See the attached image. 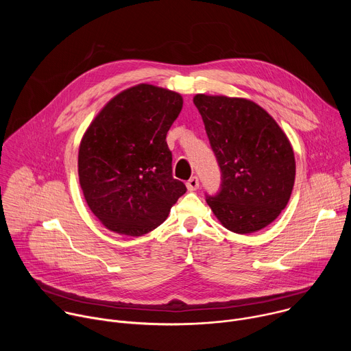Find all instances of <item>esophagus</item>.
Listing matches in <instances>:
<instances>
[{
  "label": "esophagus",
  "mask_w": 351,
  "mask_h": 351,
  "mask_svg": "<svg viewBox=\"0 0 351 351\" xmlns=\"http://www.w3.org/2000/svg\"><path fill=\"white\" fill-rule=\"evenodd\" d=\"M186 186H187V190H189V191H194V190H197V189H198V186H199L198 178H197V176H193V178H190V179L187 180Z\"/></svg>",
  "instance_id": "obj_1"
}]
</instances>
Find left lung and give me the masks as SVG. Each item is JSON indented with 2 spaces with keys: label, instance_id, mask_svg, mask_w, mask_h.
<instances>
[{
  "label": "left lung",
  "instance_id": "1",
  "mask_svg": "<svg viewBox=\"0 0 351 351\" xmlns=\"http://www.w3.org/2000/svg\"><path fill=\"white\" fill-rule=\"evenodd\" d=\"M222 171V187L207 197L217 219L230 232L254 233L287 206L295 178L293 147L276 121L252 99L195 94Z\"/></svg>",
  "mask_w": 351,
  "mask_h": 351
}]
</instances>
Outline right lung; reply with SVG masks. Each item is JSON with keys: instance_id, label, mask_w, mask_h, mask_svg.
<instances>
[{"instance_id": "obj_1", "label": "right lung", "mask_w": 351, "mask_h": 351, "mask_svg": "<svg viewBox=\"0 0 351 351\" xmlns=\"http://www.w3.org/2000/svg\"><path fill=\"white\" fill-rule=\"evenodd\" d=\"M182 107L179 93L140 83L112 97L84 132L79 183L88 208L108 230L133 237L152 232L186 193L172 176L167 144Z\"/></svg>"}]
</instances>
